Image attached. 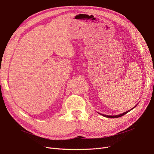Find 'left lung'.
Listing matches in <instances>:
<instances>
[{"label": "left lung", "mask_w": 154, "mask_h": 154, "mask_svg": "<svg viewBox=\"0 0 154 154\" xmlns=\"http://www.w3.org/2000/svg\"><path fill=\"white\" fill-rule=\"evenodd\" d=\"M135 107H136V106H135ZM132 109H130L129 111H127V112H123V114H121V115H116V116H108V115H103V116H105V117H107V118H119V117H121V116H123V115H125V114H127L128 112H129L130 111H131Z\"/></svg>", "instance_id": "8db88e82"}]
</instances>
